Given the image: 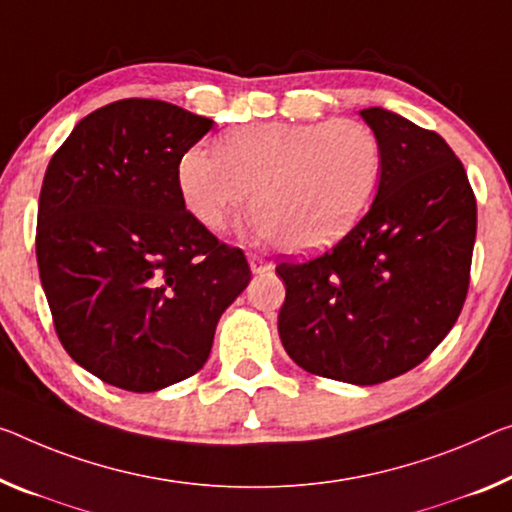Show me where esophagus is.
Masks as SVG:
<instances>
[{"label":"esophagus","mask_w":512,"mask_h":512,"mask_svg":"<svg viewBox=\"0 0 512 512\" xmlns=\"http://www.w3.org/2000/svg\"><path fill=\"white\" fill-rule=\"evenodd\" d=\"M249 267H251V272L261 274V272H265V270H270L272 265L267 263L263 256H258V254H251V256H249Z\"/></svg>","instance_id":"esophagus-1"}]
</instances>
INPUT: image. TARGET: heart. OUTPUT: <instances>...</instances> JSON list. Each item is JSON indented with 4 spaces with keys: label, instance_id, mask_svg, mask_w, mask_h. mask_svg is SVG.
Here are the masks:
<instances>
[{
    "label": "heart",
    "instance_id": "1",
    "mask_svg": "<svg viewBox=\"0 0 512 512\" xmlns=\"http://www.w3.org/2000/svg\"><path fill=\"white\" fill-rule=\"evenodd\" d=\"M382 174L375 130L352 119L265 121L217 139V153L190 148L176 180L185 208L222 231L247 201L254 229L288 254L332 245L357 224Z\"/></svg>",
    "mask_w": 512,
    "mask_h": 512
}]
</instances>
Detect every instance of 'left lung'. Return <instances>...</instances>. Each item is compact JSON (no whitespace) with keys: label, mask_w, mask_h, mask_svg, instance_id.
<instances>
[{"label":"left lung","mask_w":512,"mask_h":512,"mask_svg":"<svg viewBox=\"0 0 512 512\" xmlns=\"http://www.w3.org/2000/svg\"><path fill=\"white\" fill-rule=\"evenodd\" d=\"M359 116L382 144L375 201L320 258L277 267L279 336L304 371L371 387L419 366L458 320L476 199L437 132L382 107Z\"/></svg>","instance_id":"8db88e82"}]
</instances>
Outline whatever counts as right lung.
Returning <instances> with one entry per match:
<instances>
[{
    "mask_svg": "<svg viewBox=\"0 0 512 512\" xmlns=\"http://www.w3.org/2000/svg\"><path fill=\"white\" fill-rule=\"evenodd\" d=\"M162 100H116L47 164L36 258L66 352L102 382L148 393L201 371L217 322L249 286L240 249L185 210L178 162L212 128Z\"/></svg>",
    "mask_w": 512,
    "mask_h": 512,
    "instance_id": "obj_1",
    "label": "right lung"
}]
</instances>
